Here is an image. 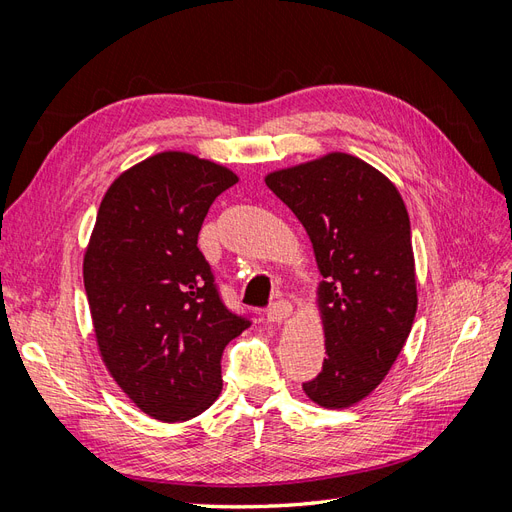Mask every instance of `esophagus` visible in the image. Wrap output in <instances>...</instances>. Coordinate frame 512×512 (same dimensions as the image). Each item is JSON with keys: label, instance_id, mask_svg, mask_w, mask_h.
I'll return each mask as SVG.
<instances>
[{"label": "esophagus", "instance_id": "obj_1", "mask_svg": "<svg viewBox=\"0 0 512 512\" xmlns=\"http://www.w3.org/2000/svg\"><path fill=\"white\" fill-rule=\"evenodd\" d=\"M292 314V305L286 299L275 301L269 309H267V320L273 324H280L282 320H286Z\"/></svg>", "mask_w": 512, "mask_h": 512}]
</instances>
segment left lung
<instances>
[{
  "mask_svg": "<svg viewBox=\"0 0 512 512\" xmlns=\"http://www.w3.org/2000/svg\"><path fill=\"white\" fill-rule=\"evenodd\" d=\"M297 215L320 275L327 359L303 382L322 408H348L389 374L416 316L410 218L395 185L348 153L267 175Z\"/></svg>",
  "mask_w": 512,
  "mask_h": 512,
  "instance_id": "1",
  "label": "left lung"
}]
</instances>
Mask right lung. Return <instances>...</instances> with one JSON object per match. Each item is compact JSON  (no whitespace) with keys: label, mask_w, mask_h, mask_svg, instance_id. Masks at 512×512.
<instances>
[{"label":"right lung","mask_w":512,"mask_h":512,"mask_svg":"<svg viewBox=\"0 0 512 512\" xmlns=\"http://www.w3.org/2000/svg\"><path fill=\"white\" fill-rule=\"evenodd\" d=\"M239 179L164 151L121 173L102 198L83 262L102 361L158 421L205 412L222 391V352L252 320L224 305L198 250L213 200Z\"/></svg>","instance_id":"right-lung-1"}]
</instances>
